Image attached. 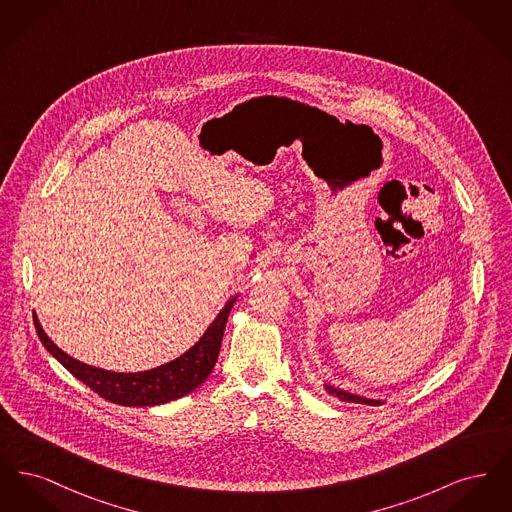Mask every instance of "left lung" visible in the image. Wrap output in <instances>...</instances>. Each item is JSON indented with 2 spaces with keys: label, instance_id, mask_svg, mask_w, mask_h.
<instances>
[{
  "label": "left lung",
  "instance_id": "1",
  "mask_svg": "<svg viewBox=\"0 0 512 512\" xmlns=\"http://www.w3.org/2000/svg\"><path fill=\"white\" fill-rule=\"evenodd\" d=\"M324 390L328 391L330 395H336L341 401H349V403H363V405H382V403H386L382 399H372V397H365V395H359V393L341 390V388H336L328 382H324Z\"/></svg>",
  "mask_w": 512,
  "mask_h": 512
}]
</instances>
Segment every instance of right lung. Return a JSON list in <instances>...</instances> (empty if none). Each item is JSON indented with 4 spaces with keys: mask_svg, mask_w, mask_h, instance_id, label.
<instances>
[{
    "mask_svg": "<svg viewBox=\"0 0 512 512\" xmlns=\"http://www.w3.org/2000/svg\"><path fill=\"white\" fill-rule=\"evenodd\" d=\"M238 295L240 293L230 295L219 315L188 351L165 365L142 372H115L76 361L49 340L38 317H34V326L49 355L55 357L74 378H78L90 390L96 391L103 399L124 407H153L192 393L209 378L219 359L226 320Z\"/></svg>",
    "mask_w": 512,
    "mask_h": 512,
    "instance_id": "obj_1",
    "label": "right lung"
}]
</instances>
